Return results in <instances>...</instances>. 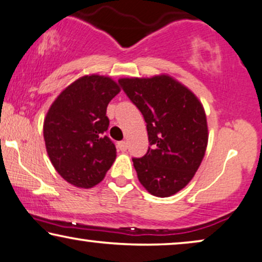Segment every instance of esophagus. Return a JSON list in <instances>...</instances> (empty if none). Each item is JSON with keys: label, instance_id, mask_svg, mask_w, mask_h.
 I'll return each instance as SVG.
<instances>
[{"label": "esophagus", "instance_id": "34e87169", "mask_svg": "<svg viewBox=\"0 0 262 262\" xmlns=\"http://www.w3.org/2000/svg\"><path fill=\"white\" fill-rule=\"evenodd\" d=\"M118 148H119L121 151H126V150H127V143L125 141L119 142V143H118Z\"/></svg>", "mask_w": 262, "mask_h": 262}]
</instances>
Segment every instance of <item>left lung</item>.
<instances>
[{
    "mask_svg": "<svg viewBox=\"0 0 262 262\" xmlns=\"http://www.w3.org/2000/svg\"><path fill=\"white\" fill-rule=\"evenodd\" d=\"M119 84L146 123L150 146L132 159L138 180L152 195H173L192 180L205 155L209 135L202 103L167 75L120 78Z\"/></svg>",
    "mask_w": 262,
    "mask_h": 262,
    "instance_id": "left-lung-1",
    "label": "left lung"
}]
</instances>
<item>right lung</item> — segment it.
Listing matches in <instances>:
<instances>
[{"label":"right lung","instance_id":"add662e5","mask_svg":"<svg viewBox=\"0 0 262 262\" xmlns=\"http://www.w3.org/2000/svg\"><path fill=\"white\" fill-rule=\"evenodd\" d=\"M119 92L112 78L83 76L60 93L46 114V151L57 173L76 187L98 185L116 160V145L105 134L106 110Z\"/></svg>","mask_w":262,"mask_h":262}]
</instances>
